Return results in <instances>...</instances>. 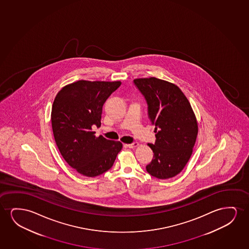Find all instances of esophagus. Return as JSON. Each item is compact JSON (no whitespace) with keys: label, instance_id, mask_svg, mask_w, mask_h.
Here are the masks:
<instances>
[{"label":"esophagus","instance_id":"esophagus-1","mask_svg":"<svg viewBox=\"0 0 249 249\" xmlns=\"http://www.w3.org/2000/svg\"><path fill=\"white\" fill-rule=\"evenodd\" d=\"M126 146L129 148H136L137 146H139V143H129V144H126Z\"/></svg>","mask_w":249,"mask_h":249}]
</instances>
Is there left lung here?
<instances>
[{"instance_id":"1","label":"left lung","mask_w":249,"mask_h":249,"mask_svg":"<svg viewBox=\"0 0 249 249\" xmlns=\"http://www.w3.org/2000/svg\"><path fill=\"white\" fill-rule=\"evenodd\" d=\"M134 83L146 99L157 133L155 144L148 143L154 158L146 171L159 179L174 177L190 160L197 137L193 109L184 92L172 82L149 77L134 79Z\"/></svg>"}]
</instances>
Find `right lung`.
<instances>
[{
	"mask_svg": "<svg viewBox=\"0 0 249 249\" xmlns=\"http://www.w3.org/2000/svg\"><path fill=\"white\" fill-rule=\"evenodd\" d=\"M122 82L80 80L63 87L55 97L51 123L55 142L65 161L86 177H96L112 167L123 149L120 141L96 137L103 106Z\"/></svg>",
	"mask_w": 249,
	"mask_h": 249,
	"instance_id": "obj_1",
	"label": "right lung"
}]
</instances>
